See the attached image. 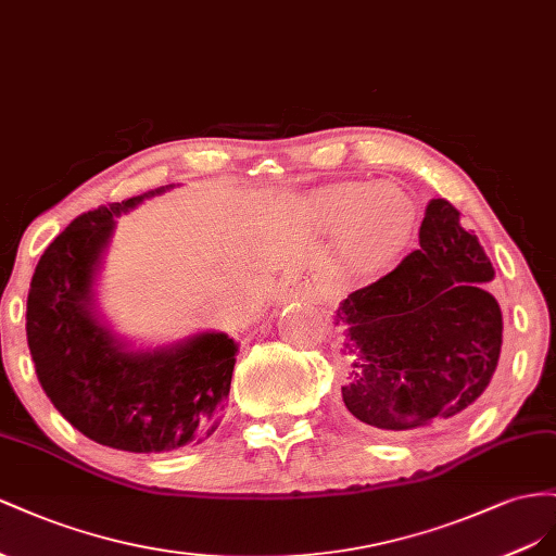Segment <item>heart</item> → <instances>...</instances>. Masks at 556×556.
<instances>
[{
	"mask_svg": "<svg viewBox=\"0 0 556 556\" xmlns=\"http://www.w3.org/2000/svg\"><path fill=\"white\" fill-rule=\"evenodd\" d=\"M328 226L342 228L354 220V253L375 256L399 244L409 228V204L391 188L349 184L332 188L324 202Z\"/></svg>",
	"mask_w": 556,
	"mask_h": 556,
	"instance_id": "obj_1",
	"label": "heart"
}]
</instances>
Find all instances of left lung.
Wrapping results in <instances>:
<instances>
[{
  "instance_id": "obj_1",
  "label": "left lung",
  "mask_w": 556,
  "mask_h": 556,
  "mask_svg": "<svg viewBox=\"0 0 556 556\" xmlns=\"http://www.w3.org/2000/svg\"><path fill=\"white\" fill-rule=\"evenodd\" d=\"M494 267L447 200H431L419 249L338 309L356 352L342 401L379 431L462 417L498 366L503 316L484 283Z\"/></svg>"
}]
</instances>
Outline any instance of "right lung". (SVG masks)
<instances>
[{
    "mask_svg": "<svg viewBox=\"0 0 556 556\" xmlns=\"http://www.w3.org/2000/svg\"><path fill=\"white\" fill-rule=\"evenodd\" d=\"M149 195L76 216L41 253L25 314L37 379L60 415L100 445L141 454L198 445L216 431L237 354L224 332L165 352H123L92 316V275L114 216Z\"/></svg>",
    "mask_w": 556,
    "mask_h": 556,
    "instance_id": "obj_1",
    "label": "right lung"
}]
</instances>
